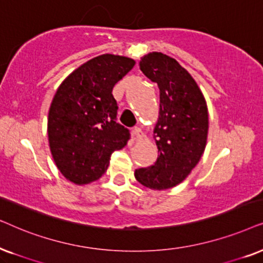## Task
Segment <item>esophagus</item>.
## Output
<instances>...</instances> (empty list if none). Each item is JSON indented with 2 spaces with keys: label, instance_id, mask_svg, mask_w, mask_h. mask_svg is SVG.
<instances>
[{
  "label": "esophagus",
  "instance_id": "esophagus-1",
  "mask_svg": "<svg viewBox=\"0 0 263 263\" xmlns=\"http://www.w3.org/2000/svg\"><path fill=\"white\" fill-rule=\"evenodd\" d=\"M132 137H134L136 141H139V139L144 137V134H143V131L139 127H134L132 128Z\"/></svg>",
  "mask_w": 263,
  "mask_h": 263
}]
</instances>
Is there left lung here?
<instances>
[{"mask_svg":"<svg viewBox=\"0 0 263 263\" xmlns=\"http://www.w3.org/2000/svg\"><path fill=\"white\" fill-rule=\"evenodd\" d=\"M141 71L160 90L159 119L154 128L159 155L153 166L136 170L139 183L153 190L180 184L198 163L207 144L208 108L197 83L179 62L149 52Z\"/></svg>","mask_w":263,"mask_h":263,"instance_id":"1","label":"left lung"}]
</instances>
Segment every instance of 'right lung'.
I'll return each instance as SVG.
<instances>
[{"instance_id":"obj_1","label":"right lung","mask_w":263,"mask_h":263,"mask_svg":"<svg viewBox=\"0 0 263 263\" xmlns=\"http://www.w3.org/2000/svg\"><path fill=\"white\" fill-rule=\"evenodd\" d=\"M135 60L103 54L74 69L59 86L48 115L49 146L66 179L84 185L106 173L111 154L127 144L128 128L118 124L113 87Z\"/></svg>"}]
</instances>
